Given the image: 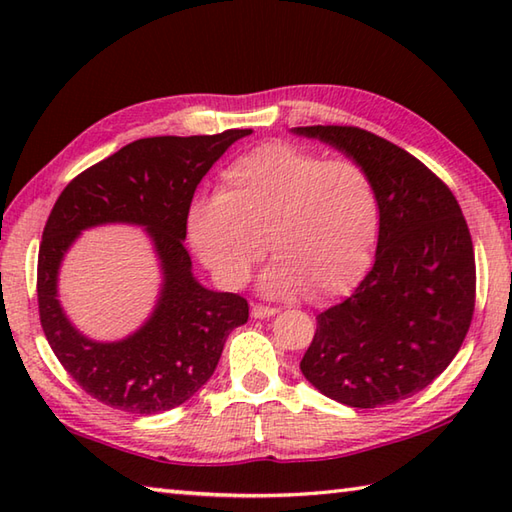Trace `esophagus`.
Masks as SVG:
<instances>
[{
    "label": "esophagus",
    "instance_id": "34e87169",
    "mask_svg": "<svg viewBox=\"0 0 512 512\" xmlns=\"http://www.w3.org/2000/svg\"><path fill=\"white\" fill-rule=\"evenodd\" d=\"M279 310L277 308H270V306H259V303H255L253 308H250V317L253 319H268V317H275Z\"/></svg>",
    "mask_w": 512,
    "mask_h": 512
}]
</instances>
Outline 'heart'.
I'll use <instances>...</instances> for the list:
<instances>
[{
    "label": "heart",
    "mask_w": 512,
    "mask_h": 512,
    "mask_svg": "<svg viewBox=\"0 0 512 512\" xmlns=\"http://www.w3.org/2000/svg\"><path fill=\"white\" fill-rule=\"evenodd\" d=\"M378 226V193L361 165L288 143L237 158L222 191L189 209L191 244L224 288L242 286L268 244L277 259L259 286L270 297L347 295L372 266Z\"/></svg>",
    "instance_id": "b5f03b06"
}]
</instances>
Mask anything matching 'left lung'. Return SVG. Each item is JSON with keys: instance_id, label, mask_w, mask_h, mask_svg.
<instances>
[{"instance_id": "1", "label": "left lung", "mask_w": 512, "mask_h": 512, "mask_svg": "<svg viewBox=\"0 0 512 512\" xmlns=\"http://www.w3.org/2000/svg\"><path fill=\"white\" fill-rule=\"evenodd\" d=\"M290 132L361 165L380 204L374 266L352 297L319 314L301 374L356 409L418 394L449 367L473 319L475 255L460 204L418 158L365 129Z\"/></svg>"}]
</instances>
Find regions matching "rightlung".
<instances>
[{
	"mask_svg": "<svg viewBox=\"0 0 512 512\" xmlns=\"http://www.w3.org/2000/svg\"><path fill=\"white\" fill-rule=\"evenodd\" d=\"M248 134L140 138L76 176L54 202L39 246L41 328L65 372L105 405L138 416L182 405L213 376L228 334L248 321L246 299L204 288L184 248L200 180ZM105 223L145 227L161 268L150 317L116 342L90 340L58 301L64 255L83 230Z\"/></svg>",
	"mask_w": 512,
	"mask_h": 512,
	"instance_id": "1",
	"label": "right lung"
}]
</instances>
